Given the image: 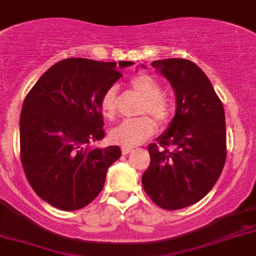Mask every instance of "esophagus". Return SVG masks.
Wrapping results in <instances>:
<instances>
[{"instance_id":"obj_1","label":"esophagus","mask_w":256,"mask_h":256,"mask_svg":"<svg viewBox=\"0 0 256 256\" xmlns=\"http://www.w3.org/2000/svg\"><path fill=\"white\" fill-rule=\"evenodd\" d=\"M132 146H122L121 150H122V154H128L130 152H132Z\"/></svg>"}]
</instances>
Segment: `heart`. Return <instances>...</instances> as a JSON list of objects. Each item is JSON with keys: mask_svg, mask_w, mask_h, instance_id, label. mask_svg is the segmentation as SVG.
Listing matches in <instances>:
<instances>
[{"mask_svg": "<svg viewBox=\"0 0 256 256\" xmlns=\"http://www.w3.org/2000/svg\"><path fill=\"white\" fill-rule=\"evenodd\" d=\"M131 88L143 102L139 106V113H148L158 125H166L172 113V106L165 95L157 80L150 74L142 73L131 81ZM100 110L106 118H113L117 112V88L110 86L100 99ZM154 132V124L146 116L122 121L110 128V138L116 144L124 146H135L143 143Z\"/></svg>", "mask_w": 256, "mask_h": 256, "instance_id": "1", "label": "heart"}]
</instances>
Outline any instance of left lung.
<instances>
[{"label":"left lung","mask_w":256,"mask_h":256,"mask_svg":"<svg viewBox=\"0 0 256 256\" xmlns=\"http://www.w3.org/2000/svg\"><path fill=\"white\" fill-rule=\"evenodd\" d=\"M152 66L170 82L176 110L156 139L158 144L148 146L150 164L142 183L156 205L179 210L204 198L220 176L226 157V116L210 80L193 62L162 59Z\"/></svg>","instance_id":"left-lung-1"}]
</instances>
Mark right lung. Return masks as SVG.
Returning a JSON list of instances; mask_svg holds the SVG:
<instances>
[{
	"instance_id": "right-lung-1",
	"label": "right lung",
	"mask_w": 256,
	"mask_h": 256,
	"mask_svg": "<svg viewBox=\"0 0 256 256\" xmlns=\"http://www.w3.org/2000/svg\"><path fill=\"white\" fill-rule=\"evenodd\" d=\"M132 62L70 58L50 66L24 99L20 154L30 186L64 211L85 208L103 190L118 146H92L104 138L100 99Z\"/></svg>"
}]
</instances>
